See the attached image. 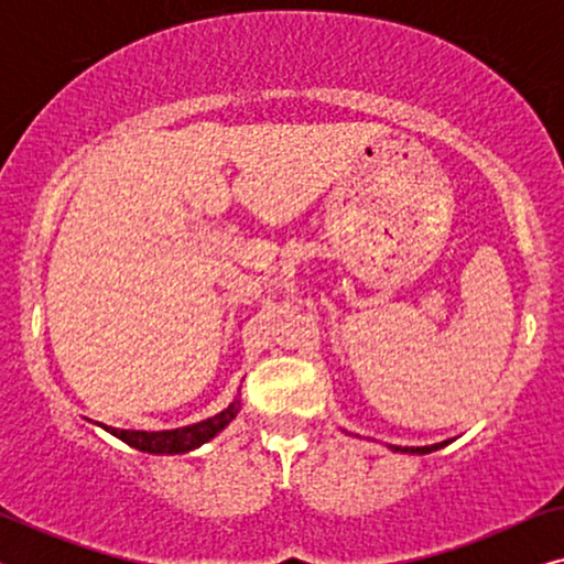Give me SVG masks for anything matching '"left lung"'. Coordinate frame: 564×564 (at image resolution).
Listing matches in <instances>:
<instances>
[{
  "label": "left lung",
  "mask_w": 564,
  "mask_h": 564,
  "mask_svg": "<svg viewBox=\"0 0 564 564\" xmlns=\"http://www.w3.org/2000/svg\"><path fill=\"white\" fill-rule=\"evenodd\" d=\"M449 442H442V444H431V446H392L395 452H405V454H429V452H436L446 446Z\"/></svg>",
  "instance_id": "obj_1"
}]
</instances>
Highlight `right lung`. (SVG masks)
Listing matches in <instances>:
<instances>
[{"label": "right lung", "instance_id": "1", "mask_svg": "<svg viewBox=\"0 0 564 564\" xmlns=\"http://www.w3.org/2000/svg\"><path fill=\"white\" fill-rule=\"evenodd\" d=\"M238 411H241V400H234L226 411L213 415V419H205L199 423H192V426H182L172 431H122V429L105 426V423H99V426L110 431L112 436H118L120 442H126L138 452L184 454V452L197 449V446H203L205 442H210L213 436H218L220 431L236 419Z\"/></svg>", "mask_w": 564, "mask_h": 564}]
</instances>
